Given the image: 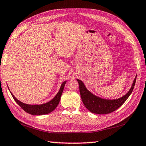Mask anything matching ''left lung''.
<instances>
[{
  "label": "left lung",
  "mask_w": 146,
  "mask_h": 146,
  "mask_svg": "<svg viewBox=\"0 0 146 146\" xmlns=\"http://www.w3.org/2000/svg\"><path fill=\"white\" fill-rule=\"evenodd\" d=\"M136 77L134 80L131 89L127 94L119 99H112V100L102 99L96 96L87 90L82 80L79 79H77V80L79 84V90L82 101L87 109L94 114H106L117 110L125 102V101L128 99L133 92L136 83Z\"/></svg>",
  "instance_id": "obj_1"
}]
</instances>
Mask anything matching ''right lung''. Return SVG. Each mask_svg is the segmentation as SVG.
I'll return each instance as SVG.
<instances>
[{"label":"right lung","instance_id":"obj_1","mask_svg":"<svg viewBox=\"0 0 146 146\" xmlns=\"http://www.w3.org/2000/svg\"><path fill=\"white\" fill-rule=\"evenodd\" d=\"M66 81H64L62 83L59 92H58L56 96H55L51 101H50L49 102L46 103L45 104H42V105H27V104H25L21 102L20 101L16 99L14 96L11 93V92L10 93L11 94V96H12L13 99L15 101V102L17 103L26 112L29 113L30 114L35 115L47 114L48 113L52 112V111L56 108V106L58 105L62 92H63L64 86L66 84Z\"/></svg>","mask_w":146,"mask_h":146}]
</instances>
